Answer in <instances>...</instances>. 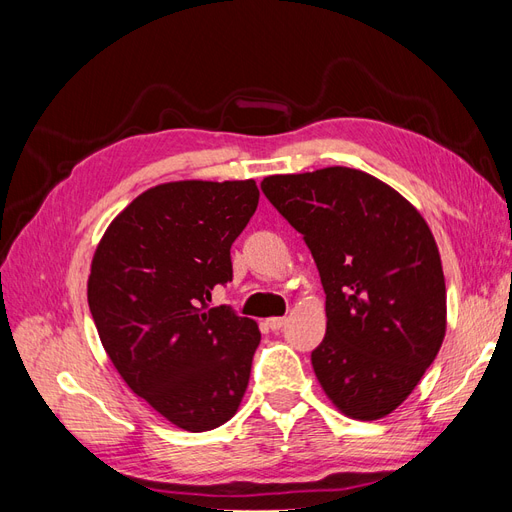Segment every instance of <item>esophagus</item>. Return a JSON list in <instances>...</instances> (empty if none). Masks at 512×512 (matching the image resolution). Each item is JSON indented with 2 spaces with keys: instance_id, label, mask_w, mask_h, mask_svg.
I'll return each instance as SVG.
<instances>
[{
  "instance_id": "esophagus-1",
  "label": "esophagus",
  "mask_w": 512,
  "mask_h": 512,
  "mask_svg": "<svg viewBox=\"0 0 512 512\" xmlns=\"http://www.w3.org/2000/svg\"><path fill=\"white\" fill-rule=\"evenodd\" d=\"M286 324V318H269L267 320V327L271 329V331H280L282 327Z\"/></svg>"
}]
</instances>
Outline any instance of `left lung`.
I'll return each mask as SVG.
<instances>
[{
	"mask_svg": "<svg viewBox=\"0 0 512 512\" xmlns=\"http://www.w3.org/2000/svg\"><path fill=\"white\" fill-rule=\"evenodd\" d=\"M260 190L303 235L327 294V335L312 352L324 393L359 421L391 414L446 333L427 222L389 185L346 166L265 177Z\"/></svg>",
	"mask_w": 512,
	"mask_h": 512,
	"instance_id": "obj_1",
	"label": "left lung"
}]
</instances>
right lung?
Here are the masks:
<instances>
[{
    "label": "right lung",
    "mask_w": 512,
    "mask_h": 512,
    "mask_svg": "<svg viewBox=\"0 0 512 512\" xmlns=\"http://www.w3.org/2000/svg\"><path fill=\"white\" fill-rule=\"evenodd\" d=\"M247 181H175L134 198L98 245L87 301L106 354L130 389L185 431L237 412L258 324L209 307L232 282L230 247L258 207Z\"/></svg>",
    "instance_id": "obj_1"
}]
</instances>
